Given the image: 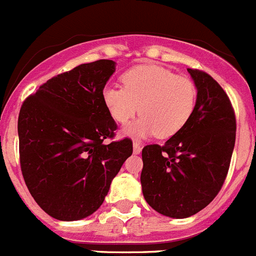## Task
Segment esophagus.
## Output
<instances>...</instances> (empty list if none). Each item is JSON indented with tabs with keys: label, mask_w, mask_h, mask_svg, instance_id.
I'll use <instances>...</instances> for the list:
<instances>
[{
	"label": "esophagus",
	"mask_w": 256,
	"mask_h": 256,
	"mask_svg": "<svg viewBox=\"0 0 256 256\" xmlns=\"http://www.w3.org/2000/svg\"><path fill=\"white\" fill-rule=\"evenodd\" d=\"M141 151H142L141 144H140V142H137V141L133 142V154H136V155H137V154H140Z\"/></svg>",
	"instance_id": "34e87169"
}]
</instances>
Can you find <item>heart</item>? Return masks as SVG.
<instances>
[{
  "label": "heart",
  "instance_id": "obj_1",
  "mask_svg": "<svg viewBox=\"0 0 256 256\" xmlns=\"http://www.w3.org/2000/svg\"><path fill=\"white\" fill-rule=\"evenodd\" d=\"M123 88L106 86L102 100L115 122L126 124L123 134L133 138H170L186 126L196 104L195 84L159 65H138L123 74ZM140 108H138V106Z\"/></svg>",
  "mask_w": 256,
  "mask_h": 256
}]
</instances>
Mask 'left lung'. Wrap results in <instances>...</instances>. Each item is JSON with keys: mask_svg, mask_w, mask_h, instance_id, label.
I'll list each match as a JSON object with an SVG mask.
<instances>
[{"mask_svg": "<svg viewBox=\"0 0 256 256\" xmlns=\"http://www.w3.org/2000/svg\"><path fill=\"white\" fill-rule=\"evenodd\" d=\"M198 90L186 126L162 146L142 150V194L169 218L194 216L220 191L236 141V119L227 94L209 74L187 69Z\"/></svg>", "mask_w": 256, "mask_h": 256, "instance_id": "obj_1", "label": "left lung"}]
</instances>
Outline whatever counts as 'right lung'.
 Here are the masks:
<instances>
[{
  "label": "right lung",
  "mask_w": 256,
  "mask_h": 256,
  "mask_svg": "<svg viewBox=\"0 0 256 256\" xmlns=\"http://www.w3.org/2000/svg\"><path fill=\"white\" fill-rule=\"evenodd\" d=\"M115 65L112 60H97L58 74L20 108L22 177L40 209L58 220L94 214L132 155L130 140L104 144L116 130L102 100Z\"/></svg>",
  "instance_id": "obj_1"
}]
</instances>
